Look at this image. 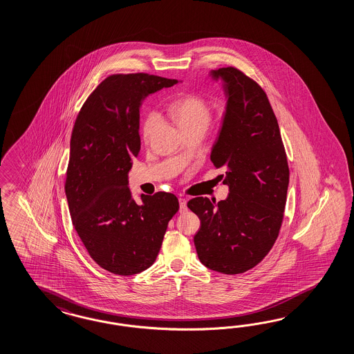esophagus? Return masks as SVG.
<instances>
[{
    "mask_svg": "<svg viewBox=\"0 0 354 354\" xmlns=\"http://www.w3.org/2000/svg\"><path fill=\"white\" fill-rule=\"evenodd\" d=\"M187 210H188V207H187V200L180 197V198H179V211H180V212H185Z\"/></svg>",
    "mask_w": 354,
    "mask_h": 354,
    "instance_id": "esophagus-1",
    "label": "esophagus"
}]
</instances>
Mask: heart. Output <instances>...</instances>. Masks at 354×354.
Here are the masks:
<instances>
[{
	"mask_svg": "<svg viewBox=\"0 0 354 354\" xmlns=\"http://www.w3.org/2000/svg\"><path fill=\"white\" fill-rule=\"evenodd\" d=\"M170 113L183 131H187L196 127L206 129L212 118V108L205 97L197 94H187L172 102ZM157 124L158 115L156 113H151L145 118L142 129L144 140L151 138Z\"/></svg>",
	"mask_w": 354,
	"mask_h": 354,
	"instance_id": "1",
	"label": "heart"
}]
</instances>
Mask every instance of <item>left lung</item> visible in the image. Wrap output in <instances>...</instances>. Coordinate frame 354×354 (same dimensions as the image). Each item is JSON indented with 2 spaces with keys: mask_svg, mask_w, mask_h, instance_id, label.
Masks as SVG:
<instances>
[{
  "mask_svg": "<svg viewBox=\"0 0 354 354\" xmlns=\"http://www.w3.org/2000/svg\"><path fill=\"white\" fill-rule=\"evenodd\" d=\"M224 82L227 109L211 161L230 187L227 200L188 202L201 220L194 236L205 267L239 274L273 248L283 220L288 187L286 152L266 91L234 67L211 71Z\"/></svg>",
  "mask_w": 354,
  "mask_h": 354,
  "instance_id": "8db88e82",
  "label": "left lung"
}]
</instances>
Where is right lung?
Listing matches in <instances>:
<instances>
[{
	"mask_svg": "<svg viewBox=\"0 0 354 354\" xmlns=\"http://www.w3.org/2000/svg\"><path fill=\"white\" fill-rule=\"evenodd\" d=\"M178 80L148 73L112 75L90 94L71 138L66 196L73 227L99 267L133 276L157 258L176 196L142 194L136 203L127 174L140 151L139 108L147 95Z\"/></svg>",
	"mask_w": 354,
	"mask_h": 354,
	"instance_id": "right-lung-1",
	"label": "right lung"
}]
</instances>
